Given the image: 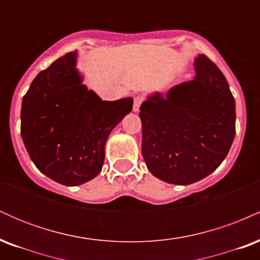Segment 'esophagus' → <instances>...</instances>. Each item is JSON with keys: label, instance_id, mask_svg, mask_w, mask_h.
<instances>
[{"label": "esophagus", "instance_id": "obj_1", "mask_svg": "<svg viewBox=\"0 0 260 260\" xmlns=\"http://www.w3.org/2000/svg\"><path fill=\"white\" fill-rule=\"evenodd\" d=\"M144 101V98L142 95H138V96L134 98V103H133V111H139V107L142 105V103Z\"/></svg>", "mask_w": 260, "mask_h": 260}]
</instances>
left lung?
Wrapping results in <instances>:
<instances>
[{
    "mask_svg": "<svg viewBox=\"0 0 260 260\" xmlns=\"http://www.w3.org/2000/svg\"><path fill=\"white\" fill-rule=\"evenodd\" d=\"M196 77L140 106L142 154L155 177L190 184L219 168L236 133L235 99L217 66L194 59Z\"/></svg>",
    "mask_w": 260,
    "mask_h": 260,
    "instance_id": "8db88e82",
    "label": "left lung"
}]
</instances>
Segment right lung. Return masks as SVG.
I'll use <instances>...</instances> for the list:
<instances>
[{
	"mask_svg": "<svg viewBox=\"0 0 260 260\" xmlns=\"http://www.w3.org/2000/svg\"><path fill=\"white\" fill-rule=\"evenodd\" d=\"M77 52L66 53L35 77L23 96L20 134L35 166L64 186L99 175L111 131L132 111L131 98L103 101L82 84Z\"/></svg>",
	"mask_w": 260,
	"mask_h": 260,
	"instance_id": "add662e5",
	"label": "right lung"
}]
</instances>
